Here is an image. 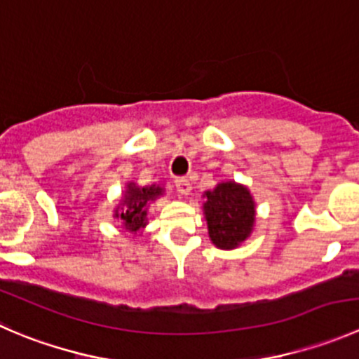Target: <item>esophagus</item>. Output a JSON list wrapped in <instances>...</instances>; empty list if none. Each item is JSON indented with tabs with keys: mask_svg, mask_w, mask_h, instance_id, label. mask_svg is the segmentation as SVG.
<instances>
[{
	"mask_svg": "<svg viewBox=\"0 0 359 359\" xmlns=\"http://www.w3.org/2000/svg\"><path fill=\"white\" fill-rule=\"evenodd\" d=\"M175 187H177V191H179V194H182V196H187V194L191 193V182H189V179H186V177H180V179H177Z\"/></svg>",
	"mask_w": 359,
	"mask_h": 359,
	"instance_id": "34e87169",
	"label": "esophagus"
}]
</instances>
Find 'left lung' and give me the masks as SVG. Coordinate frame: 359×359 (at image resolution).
<instances>
[{"instance_id": "obj_1", "label": "left lung", "mask_w": 359, "mask_h": 359, "mask_svg": "<svg viewBox=\"0 0 359 359\" xmlns=\"http://www.w3.org/2000/svg\"><path fill=\"white\" fill-rule=\"evenodd\" d=\"M208 236L217 249H235L250 236L256 221V203L242 184L221 182L203 194Z\"/></svg>"}]
</instances>
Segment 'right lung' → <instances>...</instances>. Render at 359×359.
Wrapping results in <instances>:
<instances>
[{
	"instance_id": "1",
	"label": "right lung",
	"mask_w": 359,
	"mask_h": 359,
	"mask_svg": "<svg viewBox=\"0 0 359 359\" xmlns=\"http://www.w3.org/2000/svg\"><path fill=\"white\" fill-rule=\"evenodd\" d=\"M163 194L161 186L140 187L135 182H128L123 193L119 207L116 208L114 217L123 222V228L130 233H138L147 224L149 205Z\"/></svg>"
}]
</instances>
